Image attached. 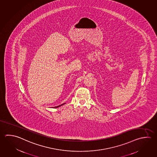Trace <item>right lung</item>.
<instances>
[{
    "label": "right lung",
    "instance_id": "1",
    "mask_svg": "<svg viewBox=\"0 0 157 157\" xmlns=\"http://www.w3.org/2000/svg\"><path fill=\"white\" fill-rule=\"evenodd\" d=\"M65 103H63V104H62V105H59V106H57V107H55L54 108H57V107H60V106H61V105H64Z\"/></svg>",
    "mask_w": 157,
    "mask_h": 157
}]
</instances>
